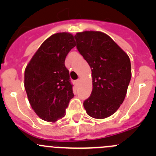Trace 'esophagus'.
Masks as SVG:
<instances>
[{"instance_id":"esophagus-1","label":"esophagus","mask_w":156,"mask_h":156,"mask_svg":"<svg viewBox=\"0 0 156 156\" xmlns=\"http://www.w3.org/2000/svg\"><path fill=\"white\" fill-rule=\"evenodd\" d=\"M79 81H80V80H79V79L76 80V81H75V84H79Z\"/></svg>"}]
</instances>
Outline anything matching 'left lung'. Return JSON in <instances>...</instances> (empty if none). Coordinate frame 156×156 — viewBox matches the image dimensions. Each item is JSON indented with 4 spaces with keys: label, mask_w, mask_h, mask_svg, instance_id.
<instances>
[{
    "label": "left lung",
    "mask_w": 156,
    "mask_h": 156,
    "mask_svg": "<svg viewBox=\"0 0 156 156\" xmlns=\"http://www.w3.org/2000/svg\"><path fill=\"white\" fill-rule=\"evenodd\" d=\"M75 37L77 49L92 72L93 90L84 107L90 117L106 119L119 109L125 98L131 78L130 58L101 31L78 32Z\"/></svg>",
    "instance_id": "left-lung-1"
}]
</instances>
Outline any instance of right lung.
<instances>
[{"mask_svg": "<svg viewBox=\"0 0 156 156\" xmlns=\"http://www.w3.org/2000/svg\"><path fill=\"white\" fill-rule=\"evenodd\" d=\"M75 45L70 33L53 34L42 43L25 69L29 103L42 120L55 122L66 115L74 94L65 59Z\"/></svg>", "mask_w": 156, "mask_h": 156, "instance_id": "1", "label": "right lung"}]
</instances>
